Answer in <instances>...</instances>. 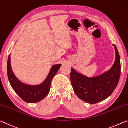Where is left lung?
I'll use <instances>...</instances> for the list:
<instances>
[{
  "instance_id": "1",
  "label": "left lung",
  "mask_w": 128,
  "mask_h": 128,
  "mask_svg": "<svg viewBox=\"0 0 128 128\" xmlns=\"http://www.w3.org/2000/svg\"><path fill=\"white\" fill-rule=\"evenodd\" d=\"M114 46L116 59L110 70L98 76L88 78L72 68L71 82L76 95L83 101L95 104L105 100L114 91L120 77V58L118 50Z\"/></svg>"
}]
</instances>
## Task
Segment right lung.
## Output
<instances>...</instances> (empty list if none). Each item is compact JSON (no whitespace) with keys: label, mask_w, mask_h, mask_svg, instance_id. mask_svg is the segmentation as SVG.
<instances>
[{"label":"right lung","mask_w":128,"mask_h":128,"mask_svg":"<svg viewBox=\"0 0 128 128\" xmlns=\"http://www.w3.org/2000/svg\"><path fill=\"white\" fill-rule=\"evenodd\" d=\"M10 55L8 56L7 60V75L10 84L15 92L26 102H36L44 99L49 92L52 79L60 69L61 64H54L52 66L46 78L42 83L38 85L31 86L22 83L14 75L11 66Z\"/></svg>","instance_id":"right-lung-1"}]
</instances>
